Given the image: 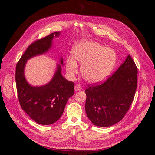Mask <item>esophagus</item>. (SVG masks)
I'll return each instance as SVG.
<instances>
[{
  "instance_id": "34e87169",
  "label": "esophagus",
  "mask_w": 155,
  "mask_h": 155,
  "mask_svg": "<svg viewBox=\"0 0 155 155\" xmlns=\"http://www.w3.org/2000/svg\"><path fill=\"white\" fill-rule=\"evenodd\" d=\"M74 90H75V91H76V92L81 91V86L79 85H76L74 86Z\"/></svg>"
}]
</instances>
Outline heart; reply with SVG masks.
<instances>
[{
  "mask_svg": "<svg viewBox=\"0 0 155 155\" xmlns=\"http://www.w3.org/2000/svg\"><path fill=\"white\" fill-rule=\"evenodd\" d=\"M73 58L66 63L67 71L70 76L78 72V64H81V75L88 83H100L109 76L116 62V54L110 48L93 41H80L75 45Z\"/></svg>",
  "mask_w": 155,
  "mask_h": 155,
  "instance_id": "heart-1",
  "label": "heart"
}]
</instances>
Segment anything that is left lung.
Instances as JSON below:
<instances>
[{"label":"left lung","mask_w":155,"mask_h":155,"mask_svg":"<svg viewBox=\"0 0 155 155\" xmlns=\"http://www.w3.org/2000/svg\"><path fill=\"white\" fill-rule=\"evenodd\" d=\"M137 74V67L128 54L105 82L86 89L85 111L94 125L109 127L123 119L134 99Z\"/></svg>","instance_id":"8db88e82"}]
</instances>
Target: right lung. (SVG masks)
<instances>
[{"label": "right lung", "instance_id": "add662e5", "mask_svg": "<svg viewBox=\"0 0 155 155\" xmlns=\"http://www.w3.org/2000/svg\"><path fill=\"white\" fill-rule=\"evenodd\" d=\"M60 35V31H56L31 44L16 66L17 91L22 109L35 122L44 125L55 123L62 116L68 100L74 95V83L63 76L61 55L52 78L44 85H30L25 77V67L28 60L48 52L54 38Z\"/></svg>", "mask_w": 155, "mask_h": 155}]
</instances>
